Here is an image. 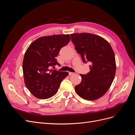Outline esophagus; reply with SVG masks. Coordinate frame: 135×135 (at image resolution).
Returning <instances> with one entry per match:
<instances>
[{"mask_svg":"<svg viewBox=\"0 0 135 135\" xmlns=\"http://www.w3.org/2000/svg\"><path fill=\"white\" fill-rule=\"evenodd\" d=\"M75 74L74 73H72V72H69V74L70 75H74Z\"/></svg>","mask_w":135,"mask_h":135,"instance_id":"esophagus-1","label":"esophagus"}]
</instances>
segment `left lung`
Segmentation results:
<instances>
[{
    "label": "left lung",
    "mask_w": 135,
    "mask_h": 135,
    "mask_svg": "<svg viewBox=\"0 0 135 135\" xmlns=\"http://www.w3.org/2000/svg\"><path fill=\"white\" fill-rule=\"evenodd\" d=\"M75 49L84 62H90V71L80 74L81 81L75 87L76 93L87 100H95L104 96L115 76V55L109 42L99 35L90 33L70 34Z\"/></svg>",
    "instance_id": "obj_1"
}]
</instances>
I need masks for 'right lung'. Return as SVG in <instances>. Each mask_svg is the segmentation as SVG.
Instances as JSON below:
<instances>
[{
  "instance_id": "right-lung-1",
  "label": "right lung",
  "mask_w": 135,
  "mask_h": 135,
  "mask_svg": "<svg viewBox=\"0 0 135 135\" xmlns=\"http://www.w3.org/2000/svg\"><path fill=\"white\" fill-rule=\"evenodd\" d=\"M70 40L69 34L43 36L27 49L22 63L24 81L35 97L47 99L54 96L61 81L68 75V72L53 70L51 66L59 65L56 57Z\"/></svg>"
}]
</instances>
